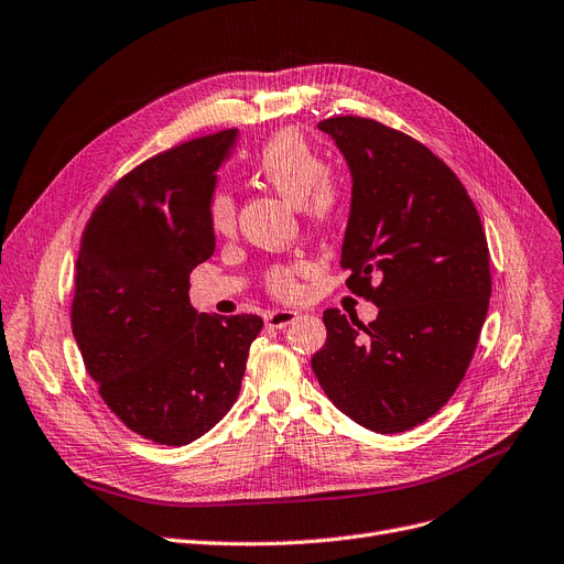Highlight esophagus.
<instances>
[{
    "label": "esophagus",
    "instance_id": "obj_1",
    "mask_svg": "<svg viewBox=\"0 0 564 564\" xmlns=\"http://www.w3.org/2000/svg\"><path fill=\"white\" fill-rule=\"evenodd\" d=\"M297 315H300L297 311L281 308V311H272V313H269V315L264 317V323H267V327H272V329H283V327H288L290 323H295Z\"/></svg>",
    "mask_w": 564,
    "mask_h": 564
}]
</instances>
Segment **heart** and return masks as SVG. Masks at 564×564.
<instances>
[{"mask_svg": "<svg viewBox=\"0 0 564 564\" xmlns=\"http://www.w3.org/2000/svg\"><path fill=\"white\" fill-rule=\"evenodd\" d=\"M258 180L274 188L281 198L300 205L302 214L315 226H329L336 221L346 205V186L323 170V159L313 144L292 129H283L267 138L251 161ZM209 226L216 235H228L235 228V200L228 191H216L209 200ZM269 285L279 295H290L295 290V279L285 267H276L269 274Z\"/></svg>", "mask_w": 564, "mask_h": 564, "instance_id": "b5f03b06", "label": "heart"}]
</instances>
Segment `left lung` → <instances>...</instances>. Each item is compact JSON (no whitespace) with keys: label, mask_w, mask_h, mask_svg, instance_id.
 <instances>
[{"label":"left lung","mask_w":564,"mask_h":564,"mask_svg":"<svg viewBox=\"0 0 564 564\" xmlns=\"http://www.w3.org/2000/svg\"><path fill=\"white\" fill-rule=\"evenodd\" d=\"M317 129L352 180L340 249L348 288L380 311L361 325L327 308V340L311 366L352 422L403 433L443 408L468 371L491 300L486 235L468 191L422 142L364 117Z\"/></svg>","instance_id":"left-lung-1"}]
</instances>
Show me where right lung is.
<instances>
[{
  "label": "right lung",
  "instance_id": "add662e5",
  "mask_svg": "<svg viewBox=\"0 0 564 564\" xmlns=\"http://www.w3.org/2000/svg\"><path fill=\"white\" fill-rule=\"evenodd\" d=\"M239 131L184 142L121 177L78 253L73 336L106 405L161 445L205 435L239 397L258 315H209L188 274L212 258L209 200Z\"/></svg>",
  "mask_w": 564,
  "mask_h": 564
}]
</instances>
